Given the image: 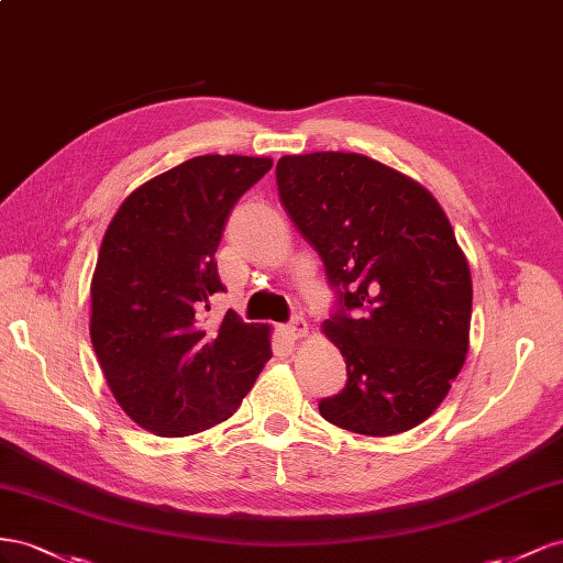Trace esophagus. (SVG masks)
<instances>
[{
	"mask_svg": "<svg viewBox=\"0 0 563 563\" xmlns=\"http://www.w3.org/2000/svg\"><path fill=\"white\" fill-rule=\"evenodd\" d=\"M307 332H309V325L303 318H295L287 325H283V334L287 336V340H299V336H303Z\"/></svg>",
	"mask_w": 563,
	"mask_h": 563,
	"instance_id": "esophagus-1",
	"label": "esophagus"
}]
</instances>
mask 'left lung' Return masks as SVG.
I'll list each match as a JSON object with an SVG mask.
<instances>
[{
  "mask_svg": "<svg viewBox=\"0 0 563 563\" xmlns=\"http://www.w3.org/2000/svg\"><path fill=\"white\" fill-rule=\"evenodd\" d=\"M276 184L336 297L323 330L346 384L320 415L365 437L424 422L462 371L472 320L470 266L441 205L356 153L285 155Z\"/></svg>",
  "mask_w": 563,
  "mask_h": 563,
  "instance_id": "8db88e82",
  "label": "left lung"
}]
</instances>
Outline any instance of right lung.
I'll return each mask as SVG.
<instances>
[{
	"label": "right lung",
	"instance_id": "right-lung-1",
	"mask_svg": "<svg viewBox=\"0 0 563 563\" xmlns=\"http://www.w3.org/2000/svg\"><path fill=\"white\" fill-rule=\"evenodd\" d=\"M271 157L200 155L126 198L91 280V344L112 396L157 437L210 429L243 404L271 358L268 328L233 311L207 323L227 287L214 252L238 198Z\"/></svg>",
	"mask_w": 563,
	"mask_h": 563
}]
</instances>
